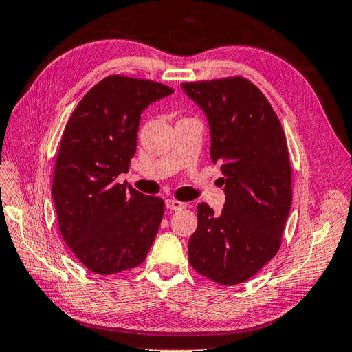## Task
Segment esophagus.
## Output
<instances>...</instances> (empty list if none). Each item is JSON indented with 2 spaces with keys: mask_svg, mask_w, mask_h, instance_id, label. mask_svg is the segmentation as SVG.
<instances>
[{
  "mask_svg": "<svg viewBox=\"0 0 352 352\" xmlns=\"http://www.w3.org/2000/svg\"><path fill=\"white\" fill-rule=\"evenodd\" d=\"M166 206H167V209H170V210H181V209L186 208L185 203L177 201V200H167V201H166Z\"/></svg>",
  "mask_w": 352,
  "mask_h": 352,
  "instance_id": "34e87169",
  "label": "esophagus"
}]
</instances>
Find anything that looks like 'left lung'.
I'll use <instances>...</instances> for the list:
<instances>
[{"label":"left lung","mask_w":352,"mask_h":352,"mask_svg":"<svg viewBox=\"0 0 352 352\" xmlns=\"http://www.w3.org/2000/svg\"><path fill=\"white\" fill-rule=\"evenodd\" d=\"M205 111L210 158L221 166L226 203L220 215L197 205L188 259L199 274L232 286L245 282L278 252L292 203V168L276 111L242 76L182 82Z\"/></svg>","instance_id":"1"}]
</instances>
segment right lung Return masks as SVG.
I'll return each instance as SVG.
<instances>
[{"label":"right lung","mask_w":352,"mask_h":352,"mask_svg":"<svg viewBox=\"0 0 352 352\" xmlns=\"http://www.w3.org/2000/svg\"><path fill=\"white\" fill-rule=\"evenodd\" d=\"M171 93L161 82L110 75L85 93L66 123L52 199L61 236L96 274L138 267L158 233L164 200L116 177L135 155L143 110Z\"/></svg>","instance_id":"obj_1"}]
</instances>
